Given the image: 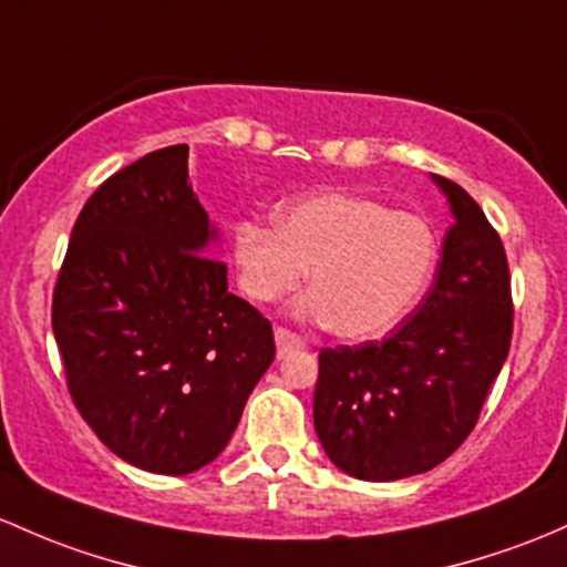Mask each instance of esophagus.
Instances as JSON below:
<instances>
[{"label":"esophagus","instance_id":"obj_1","mask_svg":"<svg viewBox=\"0 0 567 567\" xmlns=\"http://www.w3.org/2000/svg\"><path fill=\"white\" fill-rule=\"evenodd\" d=\"M276 346H278V357L295 354V351L306 349L302 338H297V334H291L289 330H284V327H278V330H276Z\"/></svg>","mask_w":567,"mask_h":567}]
</instances>
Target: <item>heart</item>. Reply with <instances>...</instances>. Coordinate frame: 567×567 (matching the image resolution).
<instances>
[{"label": "heart", "instance_id": "heart-1", "mask_svg": "<svg viewBox=\"0 0 567 567\" xmlns=\"http://www.w3.org/2000/svg\"><path fill=\"white\" fill-rule=\"evenodd\" d=\"M233 259L243 291L276 302L308 278L300 319L327 321L343 340L392 330L427 289L437 259L430 224L357 192H321L284 205L278 224L240 221Z\"/></svg>", "mask_w": 567, "mask_h": 567}]
</instances>
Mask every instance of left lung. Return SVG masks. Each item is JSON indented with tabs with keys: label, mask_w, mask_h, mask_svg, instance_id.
Returning <instances> with one entry per match:
<instances>
[{
	"label": "left lung",
	"mask_w": 567,
	"mask_h": 567,
	"mask_svg": "<svg viewBox=\"0 0 567 567\" xmlns=\"http://www.w3.org/2000/svg\"><path fill=\"white\" fill-rule=\"evenodd\" d=\"M454 224L432 289L383 340L319 354L313 424L334 467L362 481L427 473L476 427L511 349V276L476 199L441 175Z\"/></svg>",
	"instance_id": "1"
}]
</instances>
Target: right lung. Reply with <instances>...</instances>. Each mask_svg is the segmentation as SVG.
I'll use <instances>...</instances> for the list:
<instances>
[{"label":"right lung","mask_w":567,"mask_h":567,"mask_svg":"<svg viewBox=\"0 0 567 567\" xmlns=\"http://www.w3.org/2000/svg\"><path fill=\"white\" fill-rule=\"evenodd\" d=\"M221 233L188 145L143 156L83 205L53 291L78 411L115 456L162 476L216 460L276 359L272 327L227 289Z\"/></svg>","instance_id":"1"}]
</instances>
